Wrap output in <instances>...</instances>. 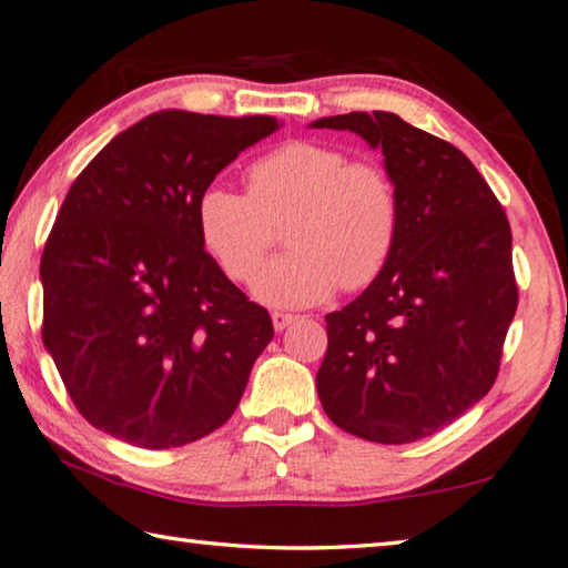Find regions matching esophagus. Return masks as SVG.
<instances>
[{
    "label": "esophagus",
    "instance_id": "obj_1",
    "mask_svg": "<svg viewBox=\"0 0 568 568\" xmlns=\"http://www.w3.org/2000/svg\"><path fill=\"white\" fill-rule=\"evenodd\" d=\"M271 318H273V328L275 331H285L287 328V325H291L293 321H295V315H291V313H273L271 315Z\"/></svg>",
    "mask_w": 568,
    "mask_h": 568
}]
</instances>
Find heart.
Returning <instances> with one entry per match:
<instances>
[{
	"mask_svg": "<svg viewBox=\"0 0 568 568\" xmlns=\"http://www.w3.org/2000/svg\"><path fill=\"white\" fill-rule=\"evenodd\" d=\"M250 195L207 185L197 197L200 240L223 273L247 283L287 216V254L255 277L273 307L318 305L361 291L386 271L400 233V195L386 168L351 160L328 142L295 140L250 168Z\"/></svg>",
	"mask_w": 568,
	"mask_h": 568,
	"instance_id": "heart-1",
	"label": "heart"
}]
</instances>
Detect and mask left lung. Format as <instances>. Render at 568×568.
Here are the masks:
<instances>
[{
	"mask_svg": "<svg viewBox=\"0 0 568 568\" xmlns=\"http://www.w3.org/2000/svg\"><path fill=\"white\" fill-rule=\"evenodd\" d=\"M311 128L348 130L381 150L400 195L386 271L325 315L323 410L358 438L413 444L494 386L518 303L511 227L474 162L398 114H333Z\"/></svg>",
	"mask_w": 568,
	"mask_h": 568,
	"instance_id": "1",
	"label": "left lung"
}]
</instances>
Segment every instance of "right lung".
Wrapping results in <instances>:
<instances>
[{
  "mask_svg": "<svg viewBox=\"0 0 568 568\" xmlns=\"http://www.w3.org/2000/svg\"><path fill=\"white\" fill-rule=\"evenodd\" d=\"M275 130L271 114L160 110L72 182L40 263L42 341L94 428L175 448L233 416L273 323L205 253L195 207Z\"/></svg>",
  "mask_w": 568,
  "mask_h": 568,
  "instance_id": "1",
  "label": "right lung"
}]
</instances>
